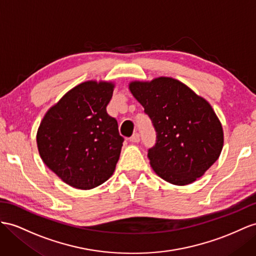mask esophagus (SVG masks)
Masks as SVG:
<instances>
[{
	"mask_svg": "<svg viewBox=\"0 0 256 256\" xmlns=\"http://www.w3.org/2000/svg\"><path fill=\"white\" fill-rule=\"evenodd\" d=\"M140 134L138 133H134L132 136H130V142H134V144L140 142Z\"/></svg>",
	"mask_w": 256,
	"mask_h": 256,
	"instance_id": "34e87169",
	"label": "esophagus"
}]
</instances>
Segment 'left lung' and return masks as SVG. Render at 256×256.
Returning <instances> with one entry per match:
<instances>
[{"label": "left lung", "mask_w": 256, "mask_h": 256, "mask_svg": "<svg viewBox=\"0 0 256 256\" xmlns=\"http://www.w3.org/2000/svg\"><path fill=\"white\" fill-rule=\"evenodd\" d=\"M128 88L156 132V145L148 150L156 174L178 186L200 178L224 145L222 123L211 104L173 78L132 81Z\"/></svg>", "instance_id": "1"}]
</instances>
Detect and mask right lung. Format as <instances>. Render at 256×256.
Masks as SVG:
<instances>
[{
	"mask_svg": "<svg viewBox=\"0 0 256 256\" xmlns=\"http://www.w3.org/2000/svg\"><path fill=\"white\" fill-rule=\"evenodd\" d=\"M114 82L85 81L52 106L36 133L43 162L69 186L88 190L114 174L124 138L107 114Z\"/></svg>",
	"mask_w": 256,
	"mask_h": 256,
	"instance_id": "add662e5",
	"label": "right lung"
}]
</instances>
